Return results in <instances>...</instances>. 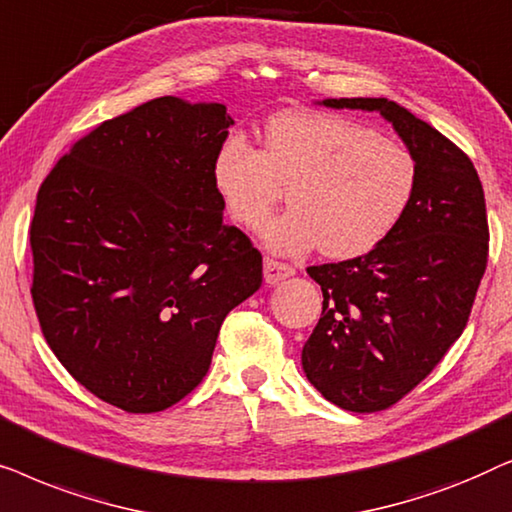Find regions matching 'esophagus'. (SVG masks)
<instances>
[{
	"label": "esophagus",
	"mask_w": 512,
	"mask_h": 512,
	"mask_svg": "<svg viewBox=\"0 0 512 512\" xmlns=\"http://www.w3.org/2000/svg\"><path fill=\"white\" fill-rule=\"evenodd\" d=\"M263 275H265V282H268V284H277L286 277L296 275V270H293L289 263L277 261V258H265V261H263Z\"/></svg>",
	"instance_id": "esophagus-1"
}]
</instances>
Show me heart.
I'll return each instance as SVG.
<instances>
[{"label":"heart","mask_w":512,"mask_h":512,"mask_svg":"<svg viewBox=\"0 0 512 512\" xmlns=\"http://www.w3.org/2000/svg\"><path fill=\"white\" fill-rule=\"evenodd\" d=\"M212 184L244 228L261 226L289 184L291 207L261 230L277 254L321 247L331 258L368 254L394 233L417 188L410 149L347 116L282 111L265 125L263 149L235 135L212 160Z\"/></svg>","instance_id":"b5f03b06"}]
</instances>
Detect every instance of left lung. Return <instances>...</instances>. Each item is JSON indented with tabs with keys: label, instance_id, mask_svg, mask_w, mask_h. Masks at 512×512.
I'll return each instance as SVG.
<instances>
[{
	"label": "left lung",
	"instance_id": "left-lung-1",
	"mask_svg": "<svg viewBox=\"0 0 512 512\" xmlns=\"http://www.w3.org/2000/svg\"><path fill=\"white\" fill-rule=\"evenodd\" d=\"M377 111L417 160L408 212L382 244L307 268L324 293L303 347L314 389L349 412H377L417 387L464 333L487 268L489 228L478 172L459 146L387 97L324 100Z\"/></svg>",
	"mask_w": 512,
	"mask_h": 512
}]
</instances>
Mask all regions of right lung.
I'll list each match as a JSON object with an SVG mask.
<instances>
[{
	"label": "right lung",
	"mask_w": 512,
	"mask_h": 512,
	"mask_svg": "<svg viewBox=\"0 0 512 512\" xmlns=\"http://www.w3.org/2000/svg\"><path fill=\"white\" fill-rule=\"evenodd\" d=\"M230 125L226 104L158 97L81 137L39 188L41 331L76 382L125 412L191 394L226 314L263 282L212 184Z\"/></svg>",
	"instance_id": "obj_1"
}]
</instances>
